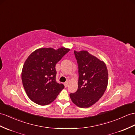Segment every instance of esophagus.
<instances>
[{
	"label": "esophagus",
	"instance_id": "1",
	"mask_svg": "<svg viewBox=\"0 0 135 135\" xmlns=\"http://www.w3.org/2000/svg\"><path fill=\"white\" fill-rule=\"evenodd\" d=\"M68 84H69V82L68 81H66V83L64 84V85H65V88H67L68 86Z\"/></svg>",
	"mask_w": 135,
	"mask_h": 135
}]
</instances>
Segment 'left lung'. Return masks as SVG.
Instances as JSON below:
<instances>
[{"mask_svg":"<svg viewBox=\"0 0 135 135\" xmlns=\"http://www.w3.org/2000/svg\"><path fill=\"white\" fill-rule=\"evenodd\" d=\"M78 66V89L70 94L73 103L80 108H89L103 96L108 86L105 64L87 51L74 50Z\"/></svg>","mask_w":135,"mask_h":135,"instance_id":"left-lung-1","label":"left lung"}]
</instances>
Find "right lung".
I'll return each instance as SVG.
<instances>
[{
	"label": "right lung",
	"mask_w": 135,
	"mask_h": 135,
	"mask_svg": "<svg viewBox=\"0 0 135 135\" xmlns=\"http://www.w3.org/2000/svg\"><path fill=\"white\" fill-rule=\"evenodd\" d=\"M70 49L61 47L40 48L26 60L22 71V81L30 99L40 105L54 101L64 88L57 83L55 65Z\"/></svg>",
	"instance_id": "1"
}]
</instances>
